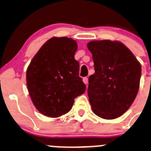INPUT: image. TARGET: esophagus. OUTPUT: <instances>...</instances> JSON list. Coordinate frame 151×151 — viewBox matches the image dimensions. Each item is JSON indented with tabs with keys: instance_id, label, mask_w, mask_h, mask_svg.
Wrapping results in <instances>:
<instances>
[{
	"instance_id": "34e87169",
	"label": "esophagus",
	"mask_w": 151,
	"mask_h": 151,
	"mask_svg": "<svg viewBox=\"0 0 151 151\" xmlns=\"http://www.w3.org/2000/svg\"><path fill=\"white\" fill-rule=\"evenodd\" d=\"M83 83H84L86 85H87L88 83V80L87 77H84V78L83 79Z\"/></svg>"
}]
</instances>
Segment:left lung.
<instances>
[{
    "mask_svg": "<svg viewBox=\"0 0 151 151\" xmlns=\"http://www.w3.org/2000/svg\"><path fill=\"white\" fill-rule=\"evenodd\" d=\"M95 73L88 78V96L93 112L105 119L122 116L134 102L142 67L134 54L117 40H93L87 44Z\"/></svg>",
    "mask_w": 151,
    "mask_h": 151,
    "instance_id": "obj_1",
    "label": "left lung"
}]
</instances>
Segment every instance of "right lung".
I'll use <instances>...</instances> for the list:
<instances>
[{
  "label": "right lung",
  "mask_w": 151,
  "mask_h": 151,
  "mask_svg": "<svg viewBox=\"0 0 151 151\" xmlns=\"http://www.w3.org/2000/svg\"><path fill=\"white\" fill-rule=\"evenodd\" d=\"M77 43L66 37H53L41 46L26 70V84L37 110L48 117L65 114L86 85L74 59Z\"/></svg>",
  "instance_id": "add662e5"
}]
</instances>
